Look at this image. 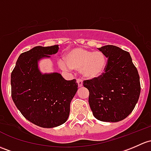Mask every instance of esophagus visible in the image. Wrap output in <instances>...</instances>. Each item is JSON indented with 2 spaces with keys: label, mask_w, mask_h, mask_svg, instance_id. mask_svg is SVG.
Wrapping results in <instances>:
<instances>
[{
  "label": "esophagus",
  "mask_w": 151,
  "mask_h": 151,
  "mask_svg": "<svg viewBox=\"0 0 151 151\" xmlns=\"http://www.w3.org/2000/svg\"><path fill=\"white\" fill-rule=\"evenodd\" d=\"M77 84H78V87H82V85H83V83H82V80H81V79H77Z\"/></svg>",
  "instance_id": "1"
}]
</instances>
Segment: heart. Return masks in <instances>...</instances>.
Returning a JSON list of instances; mask_svg holds the SVG:
<instances>
[{"mask_svg":"<svg viewBox=\"0 0 151 151\" xmlns=\"http://www.w3.org/2000/svg\"><path fill=\"white\" fill-rule=\"evenodd\" d=\"M106 58L103 53L93 52L82 47H74L66 55V63L60 62L63 69L81 70L82 75L88 79L101 77L106 66Z\"/></svg>","mask_w":151,"mask_h":151,"instance_id":"heart-1","label":"heart"}]
</instances>
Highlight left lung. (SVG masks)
<instances>
[{
	"instance_id": "obj_1",
	"label": "left lung",
	"mask_w": 151,
	"mask_h": 151,
	"mask_svg": "<svg viewBox=\"0 0 151 151\" xmlns=\"http://www.w3.org/2000/svg\"><path fill=\"white\" fill-rule=\"evenodd\" d=\"M108 58L104 74L85 80L89 90V104L93 114L102 122H117L127 117L135 107L140 94L137 68L129 52L115 45L98 48Z\"/></svg>"
}]
</instances>
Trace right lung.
Here are the masks:
<instances>
[{"mask_svg": "<svg viewBox=\"0 0 151 151\" xmlns=\"http://www.w3.org/2000/svg\"><path fill=\"white\" fill-rule=\"evenodd\" d=\"M58 45L36 46L22 53L12 72V97L21 114L37 126L52 128L66 122L70 103L78 90L76 80L58 73L42 74L38 61L58 50Z\"/></svg>", "mask_w": 151, "mask_h": 151, "instance_id": "obj_1", "label": "right lung"}]
</instances>
